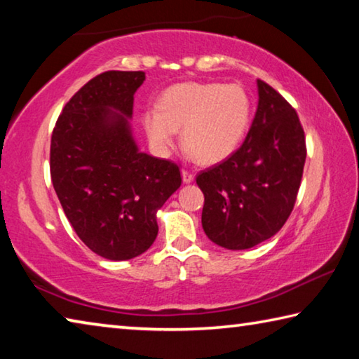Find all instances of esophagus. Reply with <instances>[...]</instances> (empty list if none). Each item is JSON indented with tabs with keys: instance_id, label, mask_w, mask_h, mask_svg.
<instances>
[{
	"instance_id": "1",
	"label": "esophagus",
	"mask_w": 359,
	"mask_h": 359,
	"mask_svg": "<svg viewBox=\"0 0 359 359\" xmlns=\"http://www.w3.org/2000/svg\"><path fill=\"white\" fill-rule=\"evenodd\" d=\"M193 179H194L193 172L187 171V169H182V180H184V184H191Z\"/></svg>"
}]
</instances>
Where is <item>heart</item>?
Segmentation results:
<instances>
[{
	"label": "heart",
	"instance_id": "1",
	"mask_svg": "<svg viewBox=\"0 0 359 359\" xmlns=\"http://www.w3.org/2000/svg\"><path fill=\"white\" fill-rule=\"evenodd\" d=\"M252 118V100L241 85L182 82L168 87L156 107L142 114V128L150 147L165 155L177 130L188 154L203 165H217L244 141Z\"/></svg>",
	"mask_w": 359,
	"mask_h": 359
}]
</instances>
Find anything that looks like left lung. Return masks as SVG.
Segmentation results:
<instances>
[{
	"instance_id": "obj_1",
	"label": "left lung",
	"mask_w": 359,
	"mask_h": 359,
	"mask_svg": "<svg viewBox=\"0 0 359 359\" xmlns=\"http://www.w3.org/2000/svg\"><path fill=\"white\" fill-rule=\"evenodd\" d=\"M258 109L244 144L198 174L204 193L203 229L214 244L245 250L288 220L299 190L306 137L299 117L271 85L257 81Z\"/></svg>"
}]
</instances>
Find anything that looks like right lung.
Listing matches in <instances>:
<instances>
[{"mask_svg":"<svg viewBox=\"0 0 359 359\" xmlns=\"http://www.w3.org/2000/svg\"><path fill=\"white\" fill-rule=\"evenodd\" d=\"M142 71H107L66 102L50 142V175L62 208L90 250L136 258L158 234L156 210L182 184L179 166L139 150L133 136Z\"/></svg>","mask_w":359,"mask_h":359,"instance_id":"add662e5","label":"right lung"}]
</instances>
